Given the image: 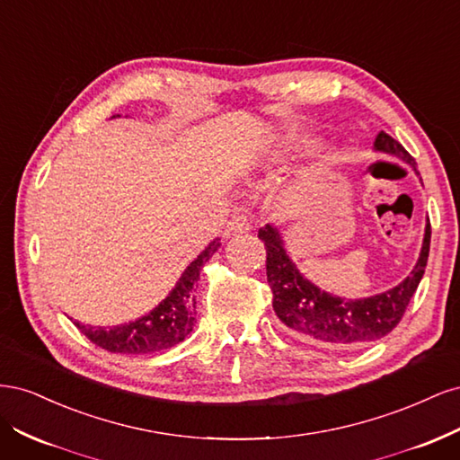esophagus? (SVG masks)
Wrapping results in <instances>:
<instances>
[{
  "label": "esophagus",
  "mask_w": 460,
  "mask_h": 460,
  "mask_svg": "<svg viewBox=\"0 0 460 460\" xmlns=\"http://www.w3.org/2000/svg\"><path fill=\"white\" fill-rule=\"evenodd\" d=\"M249 230H252V222H249V218L243 217V215H234L232 220L228 222V226H226V232L232 234V235L245 234Z\"/></svg>",
  "instance_id": "34e87169"
}]
</instances>
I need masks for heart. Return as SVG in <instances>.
Listing matches in <instances>:
<instances>
[{
    "label": "heart",
    "mask_w": 460,
    "mask_h": 460,
    "mask_svg": "<svg viewBox=\"0 0 460 460\" xmlns=\"http://www.w3.org/2000/svg\"><path fill=\"white\" fill-rule=\"evenodd\" d=\"M291 149H294V146H291V144H284V147H282L280 151H278V153H280V155H286V153H289Z\"/></svg>",
    "instance_id": "1"
}]
</instances>
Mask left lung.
Returning a JSON list of instances; mask_svg holds the SVG:
<instances>
[{"mask_svg":"<svg viewBox=\"0 0 460 460\" xmlns=\"http://www.w3.org/2000/svg\"><path fill=\"white\" fill-rule=\"evenodd\" d=\"M374 149L389 153L409 163L416 172L411 153L384 130L376 136ZM429 220L419 262L412 272L394 289L367 299H343L320 291L288 257L280 232L267 225L259 230V240L267 249V280L272 291V307L282 324L299 338L336 347H355L387 336L405 314L409 301L419 288L429 253Z\"/></svg>","mask_w":460,"mask_h":460,"instance_id":"1","label":"left lung"}]
</instances>
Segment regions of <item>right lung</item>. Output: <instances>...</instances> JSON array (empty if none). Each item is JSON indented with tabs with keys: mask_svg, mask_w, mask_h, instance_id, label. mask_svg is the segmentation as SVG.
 <instances>
[{
	"mask_svg": "<svg viewBox=\"0 0 460 460\" xmlns=\"http://www.w3.org/2000/svg\"><path fill=\"white\" fill-rule=\"evenodd\" d=\"M220 247L218 238L208 243L196 261L180 276L169 297L163 299L155 309L146 316L134 320V323L119 324L113 328L86 326L75 323V326L84 336L100 345L102 349L120 355H144L163 349H171L176 343L193 330L196 323V297H193V286L199 280V270L203 264L215 255Z\"/></svg>",
	"mask_w": 460,
	"mask_h": 460,
	"instance_id": "add662e5",
	"label": "right lung"
}]
</instances>
